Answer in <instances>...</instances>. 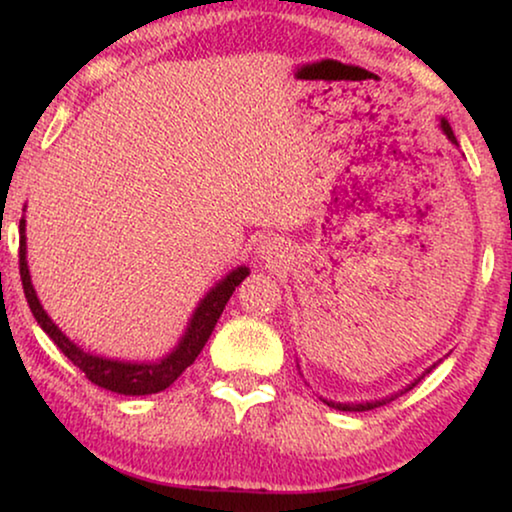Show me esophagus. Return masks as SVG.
<instances>
[{"label": "esophagus", "instance_id": "34e87169", "mask_svg": "<svg viewBox=\"0 0 512 512\" xmlns=\"http://www.w3.org/2000/svg\"><path fill=\"white\" fill-rule=\"evenodd\" d=\"M256 254L265 263H277L279 258H284V242H279L277 237H265V240L258 244Z\"/></svg>", "mask_w": 512, "mask_h": 512}]
</instances>
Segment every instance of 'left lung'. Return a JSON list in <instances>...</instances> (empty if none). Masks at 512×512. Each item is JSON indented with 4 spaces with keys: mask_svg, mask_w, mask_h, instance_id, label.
Returning <instances> with one entry per match:
<instances>
[{
    "mask_svg": "<svg viewBox=\"0 0 512 512\" xmlns=\"http://www.w3.org/2000/svg\"><path fill=\"white\" fill-rule=\"evenodd\" d=\"M440 128H443V132H445L447 139H450L452 144H457V137H454V132H452V128H450V123H447L445 118H440ZM429 370H431V368H429ZM429 370H426V373H429ZM422 377H424V375H422ZM422 377H419V380H422ZM419 380L412 382L408 389L415 387V384H417ZM408 389H405V391H408ZM401 394H403V391H401ZM391 398H394V396H391ZM391 398H382V401H370V403H368V401H366V403H335V401H326V398H324V403H326V405H331V408H335V410H345V412H366V410L380 408V405L389 403Z\"/></svg>",
    "mask_w": 512,
    "mask_h": 512,
    "instance_id": "obj_1",
    "label": "left lung"
}]
</instances>
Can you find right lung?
<instances>
[{
    "mask_svg": "<svg viewBox=\"0 0 512 512\" xmlns=\"http://www.w3.org/2000/svg\"><path fill=\"white\" fill-rule=\"evenodd\" d=\"M27 244H25V216L20 219V251H18V265H20V279H23V291L27 298V305L37 319V324L44 328V333L51 338L55 345L60 347V352L74 363L81 373L97 387L116 391V394L125 396H146V394H158L170 387L191 363L198 359V354L205 347V342L212 335L216 321H219L223 307L233 296L235 286H240L244 277L249 275V268H235L221 279L219 284L212 286L205 298L200 300V305L195 307L191 324H188L184 338L179 340V345L172 349L165 359L156 363H130V361H116V359H104V356H95L86 352V349L76 347L58 326L53 324V319L48 317L41 307L37 291H34L30 270H27Z\"/></svg>",
    "mask_w": 512,
    "mask_h": 512,
    "instance_id": "add662e5",
    "label": "right lung"
}]
</instances>
